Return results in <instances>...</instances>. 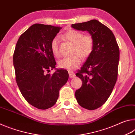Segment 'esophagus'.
<instances>
[{"mask_svg":"<svg viewBox=\"0 0 135 135\" xmlns=\"http://www.w3.org/2000/svg\"><path fill=\"white\" fill-rule=\"evenodd\" d=\"M68 74H69V76L70 78H73V77H74L75 76H76L75 73L72 72V71H69L68 72Z\"/></svg>","mask_w":135,"mask_h":135,"instance_id":"34e87169","label":"esophagus"}]
</instances>
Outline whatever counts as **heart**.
Here are the masks:
<instances>
[{
  "instance_id": "obj_1",
  "label": "heart",
  "mask_w": 135,
  "mask_h": 135,
  "mask_svg": "<svg viewBox=\"0 0 135 135\" xmlns=\"http://www.w3.org/2000/svg\"><path fill=\"white\" fill-rule=\"evenodd\" d=\"M64 39L74 45L73 53L78 54L71 57H65L58 62L59 67L66 70H73L80 64L81 57L86 58L92 53L93 49V39L90 35H83L81 32L71 29L65 32L62 36ZM59 39L58 37L52 39L51 47L54 55L60 56L59 51Z\"/></svg>"
}]
</instances>
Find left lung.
Returning a JSON list of instances; mask_svg holds the SVG:
<instances>
[{"label":"left lung","instance_id":"8db88e82","mask_svg":"<svg viewBox=\"0 0 135 135\" xmlns=\"http://www.w3.org/2000/svg\"><path fill=\"white\" fill-rule=\"evenodd\" d=\"M86 31L93 39V49L81 70L76 73L83 84L75 92L79 104L93 110L101 107L110 96L118 75L119 47L113 32L97 20L71 25Z\"/></svg>","mask_w":135,"mask_h":135}]
</instances>
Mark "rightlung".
<instances>
[{"label":"right lung","instance_id":"1","mask_svg":"<svg viewBox=\"0 0 135 135\" xmlns=\"http://www.w3.org/2000/svg\"><path fill=\"white\" fill-rule=\"evenodd\" d=\"M61 27L35 24L22 33L13 56L16 81L20 92L31 105L46 109L56 104L59 89L68 79L67 71L55 68L51 44ZM56 71L52 75L46 72Z\"/></svg>","mask_w":135,"mask_h":135}]
</instances>
